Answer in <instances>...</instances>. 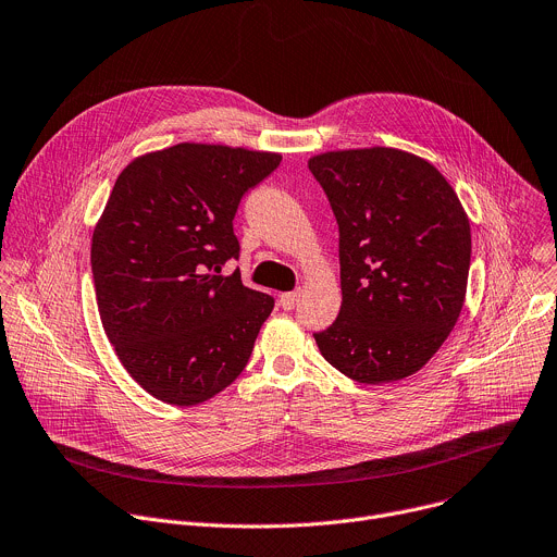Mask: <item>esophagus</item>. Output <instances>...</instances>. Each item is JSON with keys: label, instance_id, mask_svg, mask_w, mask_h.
Listing matches in <instances>:
<instances>
[{"label": "esophagus", "instance_id": "1", "mask_svg": "<svg viewBox=\"0 0 557 557\" xmlns=\"http://www.w3.org/2000/svg\"><path fill=\"white\" fill-rule=\"evenodd\" d=\"M297 301H299V290H290V293H282L280 295V305L286 311H290L297 305Z\"/></svg>", "mask_w": 557, "mask_h": 557}]
</instances>
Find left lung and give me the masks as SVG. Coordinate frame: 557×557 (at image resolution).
Instances as JSON below:
<instances>
[{"instance_id":"8db88e82","label":"left lung","mask_w":557,"mask_h":557,"mask_svg":"<svg viewBox=\"0 0 557 557\" xmlns=\"http://www.w3.org/2000/svg\"><path fill=\"white\" fill-rule=\"evenodd\" d=\"M339 226L342 307L313 333L329 364L360 384L418 373L460 318L471 226L426 160L373 146L309 160Z\"/></svg>"}]
</instances>
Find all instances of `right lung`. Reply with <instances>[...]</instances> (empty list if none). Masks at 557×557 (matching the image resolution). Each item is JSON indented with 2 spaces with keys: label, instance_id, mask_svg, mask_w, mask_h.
<instances>
[{
  "label": "right lung",
  "instance_id": "obj_1",
  "mask_svg": "<svg viewBox=\"0 0 557 557\" xmlns=\"http://www.w3.org/2000/svg\"><path fill=\"white\" fill-rule=\"evenodd\" d=\"M282 156L175 144L133 160L99 218L90 267L107 337L153 397L195 407L246 367L273 297L242 284L233 218Z\"/></svg>",
  "mask_w": 557,
  "mask_h": 557
}]
</instances>
